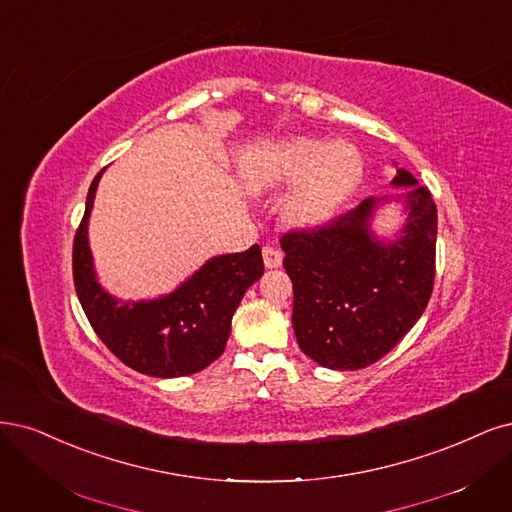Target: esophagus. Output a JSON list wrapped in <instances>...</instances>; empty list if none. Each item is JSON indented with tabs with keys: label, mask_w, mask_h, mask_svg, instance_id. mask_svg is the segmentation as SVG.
Masks as SVG:
<instances>
[{
	"label": "esophagus",
	"mask_w": 512,
	"mask_h": 512,
	"mask_svg": "<svg viewBox=\"0 0 512 512\" xmlns=\"http://www.w3.org/2000/svg\"><path fill=\"white\" fill-rule=\"evenodd\" d=\"M262 258H264V267H267V269H277V267H281V260H284V254H281V250L273 248V245H264V248H262Z\"/></svg>",
	"instance_id": "1"
}]
</instances>
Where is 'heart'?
Segmentation results:
<instances>
[{"mask_svg":"<svg viewBox=\"0 0 512 512\" xmlns=\"http://www.w3.org/2000/svg\"><path fill=\"white\" fill-rule=\"evenodd\" d=\"M362 154L349 142L320 137L286 139L260 156V182L292 186L284 214L292 224L313 226L334 216L362 178Z\"/></svg>","mask_w":512,"mask_h":512,"instance_id":"b5f03b06","label":"heart"}]
</instances>
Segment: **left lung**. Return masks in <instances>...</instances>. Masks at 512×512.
Segmentation results:
<instances>
[{"instance_id":"1","label":"left lung","mask_w":512,"mask_h":512,"mask_svg":"<svg viewBox=\"0 0 512 512\" xmlns=\"http://www.w3.org/2000/svg\"><path fill=\"white\" fill-rule=\"evenodd\" d=\"M392 184L409 186L398 197L409 216L394 239L370 231L375 209L392 197H368L324 226L281 237L296 341L320 366L375 364L415 326L432 296L436 205L407 169H398Z\"/></svg>"}]
</instances>
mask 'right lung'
<instances>
[{"instance_id":"right-lung-1","label":"right lung","mask_w":512,"mask_h":512,"mask_svg":"<svg viewBox=\"0 0 512 512\" xmlns=\"http://www.w3.org/2000/svg\"><path fill=\"white\" fill-rule=\"evenodd\" d=\"M101 173L88 188L74 237V284L88 322L103 345L137 373L161 379L199 373L222 356L235 309L264 273L260 248L214 256L167 296L118 301L99 286L88 248V216Z\"/></svg>"}]
</instances>
